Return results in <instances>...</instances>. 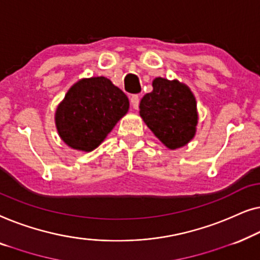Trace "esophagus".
<instances>
[{
  "mask_svg": "<svg viewBox=\"0 0 260 260\" xmlns=\"http://www.w3.org/2000/svg\"><path fill=\"white\" fill-rule=\"evenodd\" d=\"M139 102H140V98H139V95H132V96H131L132 107H133L134 109H138Z\"/></svg>",
  "mask_w": 260,
  "mask_h": 260,
  "instance_id": "esophagus-1",
  "label": "esophagus"
}]
</instances>
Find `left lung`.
Wrapping results in <instances>:
<instances>
[{
	"label": "left lung",
	"mask_w": 260,
	"mask_h": 260,
	"mask_svg": "<svg viewBox=\"0 0 260 260\" xmlns=\"http://www.w3.org/2000/svg\"><path fill=\"white\" fill-rule=\"evenodd\" d=\"M153 90L140 101V116L168 149L184 147L194 138L198 109L194 94L178 80L155 78Z\"/></svg>",
	"instance_id": "1"
}]
</instances>
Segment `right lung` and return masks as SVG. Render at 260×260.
Returning <instances> with one entry per match:
<instances>
[{"instance_id":"obj_1","label":"right lung","mask_w":260,"mask_h":260,"mask_svg":"<svg viewBox=\"0 0 260 260\" xmlns=\"http://www.w3.org/2000/svg\"><path fill=\"white\" fill-rule=\"evenodd\" d=\"M128 109V98L109 79H81L68 89L56 107L54 118L58 137L68 147L92 152Z\"/></svg>"}]
</instances>
